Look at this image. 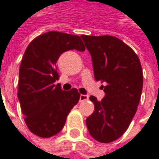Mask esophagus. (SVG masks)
<instances>
[{
    "label": "esophagus",
    "instance_id": "esophagus-1",
    "mask_svg": "<svg viewBox=\"0 0 159 159\" xmlns=\"http://www.w3.org/2000/svg\"><path fill=\"white\" fill-rule=\"evenodd\" d=\"M88 99H89V96H88V95H84V94H81V95H80V102L84 101V100H87Z\"/></svg>",
    "mask_w": 159,
    "mask_h": 159
}]
</instances>
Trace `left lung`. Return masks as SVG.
Here are the masks:
<instances>
[{
	"instance_id": "left-lung-1",
	"label": "left lung",
	"mask_w": 159,
	"mask_h": 159,
	"mask_svg": "<svg viewBox=\"0 0 159 159\" xmlns=\"http://www.w3.org/2000/svg\"><path fill=\"white\" fill-rule=\"evenodd\" d=\"M92 56L96 81L106 83L105 96L90 100L94 111L86 119L93 139L102 143L117 140L127 130L141 100L143 75L140 59L120 39L110 36L81 35Z\"/></svg>"
}]
</instances>
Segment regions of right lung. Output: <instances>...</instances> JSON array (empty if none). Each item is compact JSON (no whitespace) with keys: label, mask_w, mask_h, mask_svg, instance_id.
Listing matches in <instances>:
<instances>
[{"label":"right lung","mask_w":159,"mask_h":159,"mask_svg":"<svg viewBox=\"0 0 159 159\" xmlns=\"http://www.w3.org/2000/svg\"><path fill=\"white\" fill-rule=\"evenodd\" d=\"M69 50H85L79 36L48 32L32 41L22 58L17 98L27 127L42 138L59 134L80 99L75 88L62 91L54 84L59 80L57 60Z\"/></svg>","instance_id":"add662e5"}]
</instances>
